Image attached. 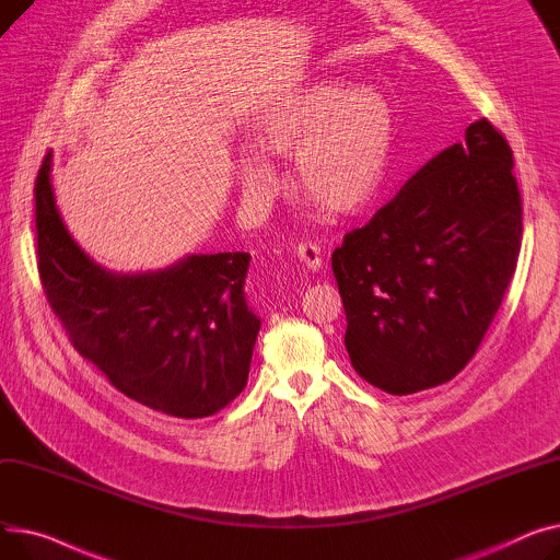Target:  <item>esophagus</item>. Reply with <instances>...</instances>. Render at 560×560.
Here are the masks:
<instances>
[{
    "mask_svg": "<svg viewBox=\"0 0 560 560\" xmlns=\"http://www.w3.org/2000/svg\"><path fill=\"white\" fill-rule=\"evenodd\" d=\"M295 255H299V259L303 261V265L310 269V271H318L323 267V257H320V248L312 242H301L299 246H295Z\"/></svg>",
    "mask_w": 560,
    "mask_h": 560,
    "instance_id": "34e87169",
    "label": "esophagus"
}]
</instances>
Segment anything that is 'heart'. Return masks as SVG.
I'll return each instance as SVG.
<instances>
[{
	"instance_id": "1",
	"label": "heart",
	"mask_w": 560,
	"mask_h": 560,
	"mask_svg": "<svg viewBox=\"0 0 560 560\" xmlns=\"http://www.w3.org/2000/svg\"><path fill=\"white\" fill-rule=\"evenodd\" d=\"M259 144L295 155L301 187L327 210L348 214L366 208L384 180L393 110L375 88L346 81H318L271 104L257 126ZM240 183L250 208L265 210L276 199L280 172L259 147L240 153Z\"/></svg>"
}]
</instances>
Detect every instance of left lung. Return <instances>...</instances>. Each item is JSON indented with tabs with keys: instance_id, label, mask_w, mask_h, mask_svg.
<instances>
[{
	"instance_id": "left-lung-1",
	"label": "left lung",
	"mask_w": 560,
	"mask_h": 560,
	"mask_svg": "<svg viewBox=\"0 0 560 560\" xmlns=\"http://www.w3.org/2000/svg\"><path fill=\"white\" fill-rule=\"evenodd\" d=\"M520 240L513 153L479 119L332 253L359 377L390 396L450 382L502 305Z\"/></svg>"
}]
</instances>
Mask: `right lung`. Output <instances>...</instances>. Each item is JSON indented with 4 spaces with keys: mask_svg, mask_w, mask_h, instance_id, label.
<instances>
[{
    "mask_svg": "<svg viewBox=\"0 0 560 560\" xmlns=\"http://www.w3.org/2000/svg\"><path fill=\"white\" fill-rule=\"evenodd\" d=\"M38 271L74 348L124 396L176 418H206L246 386L259 316L246 301L248 253L185 255L167 269L117 273L70 235L51 185L36 180Z\"/></svg>",
    "mask_w": 560,
    "mask_h": 560,
    "instance_id": "1",
    "label": "right lung"
}]
</instances>
